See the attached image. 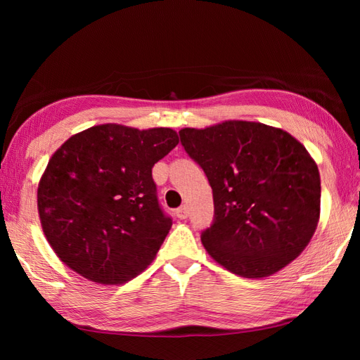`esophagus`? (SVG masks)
Segmentation results:
<instances>
[{"label":"esophagus","instance_id":"1","mask_svg":"<svg viewBox=\"0 0 360 360\" xmlns=\"http://www.w3.org/2000/svg\"><path fill=\"white\" fill-rule=\"evenodd\" d=\"M174 215L178 217L179 219H186V218L188 217V210H187L186 205H181V207L176 209V210H174Z\"/></svg>","mask_w":360,"mask_h":360}]
</instances>
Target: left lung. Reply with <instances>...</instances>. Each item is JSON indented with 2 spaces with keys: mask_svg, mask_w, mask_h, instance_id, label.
Returning <instances> with one entry per match:
<instances>
[{
  "mask_svg": "<svg viewBox=\"0 0 360 360\" xmlns=\"http://www.w3.org/2000/svg\"><path fill=\"white\" fill-rule=\"evenodd\" d=\"M213 193V221L201 241L240 277L272 275L302 254L320 215V174L307 148L264 124L229 120L179 131Z\"/></svg>",
  "mask_w": 360,
  "mask_h": 360,
  "instance_id": "8db88e82",
  "label": "left lung"
}]
</instances>
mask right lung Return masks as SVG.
<instances>
[{
    "label": "right lung",
    "mask_w": 360,
    "mask_h": 360,
    "mask_svg": "<svg viewBox=\"0 0 360 360\" xmlns=\"http://www.w3.org/2000/svg\"><path fill=\"white\" fill-rule=\"evenodd\" d=\"M179 139L172 128L106 124L70 137L38 184L43 232L83 277L122 285L156 257L173 224L160 207L151 168Z\"/></svg>",
    "instance_id": "add662e5"
}]
</instances>
